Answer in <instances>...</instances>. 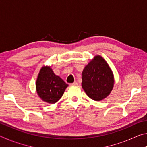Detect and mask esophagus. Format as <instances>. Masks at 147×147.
<instances>
[{"mask_svg": "<svg viewBox=\"0 0 147 147\" xmlns=\"http://www.w3.org/2000/svg\"><path fill=\"white\" fill-rule=\"evenodd\" d=\"M71 86H77V85H78V82H77L76 81H74V83L71 84Z\"/></svg>", "mask_w": 147, "mask_h": 147, "instance_id": "esophagus-1", "label": "esophagus"}]
</instances>
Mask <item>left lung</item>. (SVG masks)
I'll list each match as a JSON object with an SVG mask.
<instances>
[{"label":"left lung","mask_w":147,"mask_h":147,"mask_svg":"<svg viewBox=\"0 0 147 147\" xmlns=\"http://www.w3.org/2000/svg\"><path fill=\"white\" fill-rule=\"evenodd\" d=\"M113 86V73L108 63L101 56H94L82 71L84 91L90 98L100 101L110 94Z\"/></svg>","instance_id":"8db88e82"}]
</instances>
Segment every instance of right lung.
Masks as SVG:
<instances>
[{"label":"right lung","instance_id":"right-lung-1","mask_svg":"<svg viewBox=\"0 0 147 147\" xmlns=\"http://www.w3.org/2000/svg\"><path fill=\"white\" fill-rule=\"evenodd\" d=\"M36 86L37 93L42 100L55 104L61 98L68 84L56 75L51 67L43 66L39 71Z\"/></svg>","mask_w":147,"mask_h":147}]
</instances>
